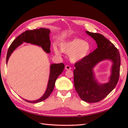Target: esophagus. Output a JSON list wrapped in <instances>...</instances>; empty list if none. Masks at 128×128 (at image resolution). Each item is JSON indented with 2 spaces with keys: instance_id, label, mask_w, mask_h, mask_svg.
<instances>
[{
  "instance_id": "34e87169",
  "label": "esophagus",
  "mask_w": 128,
  "mask_h": 128,
  "mask_svg": "<svg viewBox=\"0 0 128 128\" xmlns=\"http://www.w3.org/2000/svg\"><path fill=\"white\" fill-rule=\"evenodd\" d=\"M65 69H66V70H70L72 69V68L70 67L69 66H68V65H66V67H65Z\"/></svg>"
}]
</instances>
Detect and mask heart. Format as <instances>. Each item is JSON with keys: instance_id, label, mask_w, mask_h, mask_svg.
Segmentation results:
<instances>
[{"instance_id": "1", "label": "heart", "mask_w": 128, "mask_h": 128, "mask_svg": "<svg viewBox=\"0 0 128 128\" xmlns=\"http://www.w3.org/2000/svg\"><path fill=\"white\" fill-rule=\"evenodd\" d=\"M60 48L63 53L70 54V59L74 62H79L85 58L91 50L90 44L79 38H75L61 43ZM53 50L56 55L60 54V51L56 46L54 47Z\"/></svg>"}]
</instances>
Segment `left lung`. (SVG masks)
<instances>
[{
    "instance_id": "left-lung-1",
    "label": "left lung",
    "mask_w": 128,
    "mask_h": 128,
    "mask_svg": "<svg viewBox=\"0 0 128 128\" xmlns=\"http://www.w3.org/2000/svg\"><path fill=\"white\" fill-rule=\"evenodd\" d=\"M97 44V48L85 58L75 63L74 86L78 96L88 103L102 100L114 88L120 74V56L118 49L102 34L86 31ZM109 59L113 62L109 82L100 84L95 79L93 68L100 61Z\"/></svg>"
}]
</instances>
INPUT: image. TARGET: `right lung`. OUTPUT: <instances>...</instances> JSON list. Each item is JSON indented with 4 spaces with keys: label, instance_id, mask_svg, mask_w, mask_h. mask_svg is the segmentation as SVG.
<instances>
[{
    "label": "right lung",
    "instance_id": "1",
    "mask_svg": "<svg viewBox=\"0 0 128 128\" xmlns=\"http://www.w3.org/2000/svg\"><path fill=\"white\" fill-rule=\"evenodd\" d=\"M50 30L45 28H40L39 29H35L34 30H28L23 32L12 42L8 49L6 56V64L11 54L18 46L21 45L25 42L26 43H30L31 44L39 46L41 47L46 53L50 52ZM64 64L62 63L53 64L50 66V74L49 78L47 88L44 94L40 99L36 100H25L30 103H38L47 99L50 96L55 86V82L59 76L62 74L64 69Z\"/></svg>",
    "mask_w": 128,
    "mask_h": 128
}]
</instances>
